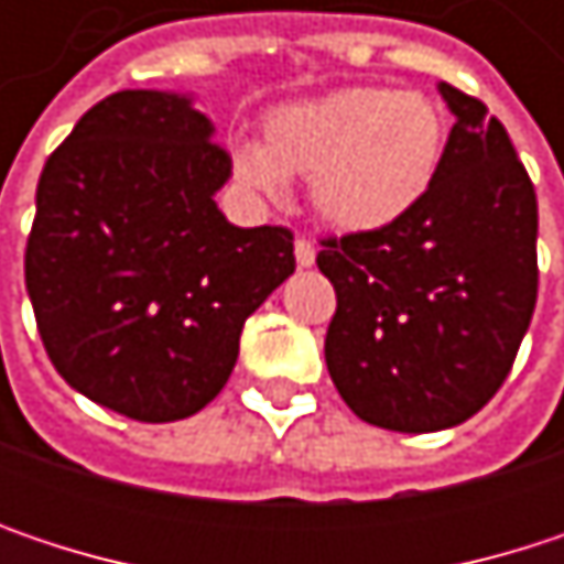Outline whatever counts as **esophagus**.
<instances>
[{"label":"esophagus","mask_w":564,"mask_h":564,"mask_svg":"<svg viewBox=\"0 0 564 564\" xmlns=\"http://www.w3.org/2000/svg\"><path fill=\"white\" fill-rule=\"evenodd\" d=\"M293 254H296V264H300V268H310V264L316 261V245H313L310 238L300 235V238L293 241Z\"/></svg>","instance_id":"34e87169"}]
</instances>
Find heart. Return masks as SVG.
I'll return each mask as SVG.
<instances>
[{
    "instance_id": "1",
    "label": "heart",
    "mask_w": 564,
    "mask_h": 564,
    "mask_svg": "<svg viewBox=\"0 0 564 564\" xmlns=\"http://www.w3.org/2000/svg\"><path fill=\"white\" fill-rule=\"evenodd\" d=\"M447 143V113L427 94L352 84L274 107L264 147L238 150V172L268 195L286 192V175H310V205L323 225L372 235L424 202Z\"/></svg>"
}]
</instances>
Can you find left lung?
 <instances>
[{
  "label": "left lung",
  "mask_w": 564,
  "mask_h": 564,
  "mask_svg": "<svg viewBox=\"0 0 564 564\" xmlns=\"http://www.w3.org/2000/svg\"><path fill=\"white\" fill-rule=\"evenodd\" d=\"M441 97L457 123L424 202L316 254L336 290L329 379L362 421L404 434L454 427L500 392L539 293V205L507 127L451 84Z\"/></svg>",
  "instance_id": "1"
}]
</instances>
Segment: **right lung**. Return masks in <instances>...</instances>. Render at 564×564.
I'll return each instance as SVG.
<instances>
[{"instance_id": "add662e5", "label": "right lung", "mask_w": 564, "mask_h": 564, "mask_svg": "<svg viewBox=\"0 0 564 564\" xmlns=\"http://www.w3.org/2000/svg\"><path fill=\"white\" fill-rule=\"evenodd\" d=\"M228 175L208 117L166 90L104 97L48 156L25 286L70 389L147 424L225 389L245 319L296 268L290 228L218 212Z\"/></svg>"}]
</instances>
